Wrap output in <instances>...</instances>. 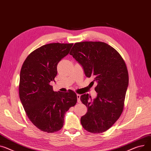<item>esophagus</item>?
<instances>
[{"mask_svg":"<svg viewBox=\"0 0 151 151\" xmlns=\"http://www.w3.org/2000/svg\"><path fill=\"white\" fill-rule=\"evenodd\" d=\"M77 102L80 103L81 100H80V94H77Z\"/></svg>","mask_w":151,"mask_h":151,"instance_id":"34e87169","label":"esophagus"}]
</instances>
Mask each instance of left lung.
<instances>
[{
	"label": "left lung",
	"mask_w": 151,
	"mask_h": 151,
	"mask_svg": "<svg viewBox=\"0 0 151 151\" xmlns=\"http://www.w3.org/2000/svg\"><path fill=\"white\" fill-rule=\"evenodd\" d=\"M69 54L83 68L87 77L97 83L96 99L83 94L80 100L88 108L81 117L83 128L91 133L105 132L115 123L123 111L129 75L119 52L101 42L76 43Z\"/></svg>",
	"instance_id": "left-lung-1"
}]
</instances>
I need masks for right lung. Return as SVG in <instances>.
<instances>
[{"label": "right lung", "mask_w": 151, "mask_h": 151, "mask_svg": "<svg viewBox=\"0 0 151 151\" xmlns=\"http://www.w3.org/2000/svg\"><path fill=\"white\" fill-rule=\"evenodd\" d=\"M73 43H52L31 52L22 65L19 97L27 117L43 132L60 130L65 113L77 100L76 92L54 91L50 83L57 76V66L68 55Z\"/></svg>", "instance_id": "right-lung-1"}]
</instances>
